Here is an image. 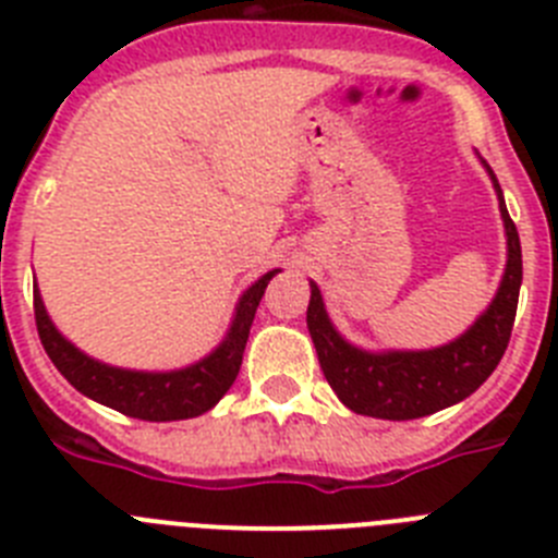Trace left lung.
<instances>
[{
    "instance_id": "1",
    "label": "left lung",
    "mask_w": 558,
    "mask_h": 558,
    "mask_svg": "<svg viewBox=\"0 0 558 558\" xmlns=\"http://www.w3.org/2000/svg\"><path fill=\"white\" fill-rule=\"evenodd\" d=\"M483 167L489 172L500 201V218L506 226V270L489 307L456 340L418 352H402V349L366 352L349 343L335 329L324 307L322 290L310 282V338L318 352L324 377L349 411L360 416L391 418V422L430 416L475 393L500 363L514 327L522 284V251L520 234L514 220L509 218L495 172L486 161Z\"/></svg>"
}]
</instances>
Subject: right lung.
Segmentation results:
<instances>
[{
    "label": "right lung",
    "mask_w": 558,
    "mask_h": 558,
    "mask_svg": "<svg viewBox=\"0 0 558 558\" xmlns=\"http://www.w3.org/2000/svg\"><path fill=\"white\" fill-rule=\"evenodd\" d=\"M276 274H279V268L268 270L240 295L231 327L226 338L220 340V347L186 368L133 372V368L108 366V363L88 357L72 340L58 332V327L47 315L36 284L33 288V304H36L38 338H41L44 349H47L49 360L56 363L58 372L83 397L95 399L100 405L113 408V411L125 413V416L145 418V422H179V418L201 416V413L218 405L236 379L256 307H259V299L265 295V288H268Z\"/></svg>",
    "instance_id": "right-lung-1"
}]
</instances>
